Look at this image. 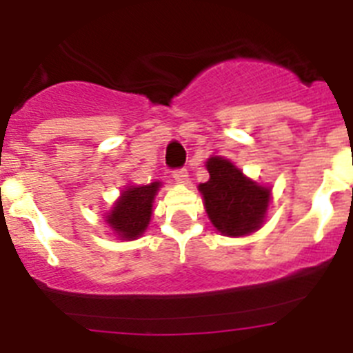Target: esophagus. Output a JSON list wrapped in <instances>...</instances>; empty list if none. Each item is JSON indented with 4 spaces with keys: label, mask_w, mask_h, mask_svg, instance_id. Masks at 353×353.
Masks as SVG:
<instances>
[{
    "label": "esophagus",
    "mask_w": 353,
    "mask_h": 353,
    "mask_svg": "<svg viewBox=\"0 0 353 353\" xmlns=\"http://www.w3.org/2000/svg\"><path fill=\"white\" fill-rule=\"evenodd\" d=\"M173 179L180 183H187L189 182V171H187L185 168H182V170H174Z\"/></svg>",
    "instance_id": "esophagus-1"
}]
</instances>
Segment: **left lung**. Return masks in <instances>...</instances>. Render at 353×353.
<instances>
[{"label":"left lung","instance_id":"left-lung-1","mask_svg":"<svg viewBox=\"0 0 353 353\" xmlns=\"http://www.w3.org/2000/svg\"><path fill=\"white\" fill-rule=\"evenodd\" d=\"M208 182L199 183L205 210L217 232L226 236H244L263 224L270 203L269 187L258 185L223 157L207 161Z\"/></svg>","mask_w":353,"mask_h":353}]
</instances>
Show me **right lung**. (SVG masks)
Wrapping results in <instances>:
<instances>
[{
    "label": "right lung",
    "mask_w": 353,
    "mask_h": 353,
    "mask_svg": "<svg viewBox=\"0 0 353 353\" xmlns=\"http://www.w3.org/2000/svg\"><path fill=\"white\" fill-rule=\"evenodd\" d=\"M161 182L148 185H129L117 199L113 210L105 215V223L111 226L120 240H134L141 236L152 219V205Z\"/></svg>",
    "instance_id": "1"
}]
</instances>
